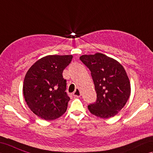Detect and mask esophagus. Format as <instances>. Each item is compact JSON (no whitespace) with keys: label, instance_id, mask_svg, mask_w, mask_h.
<instances>
[{"label":"esophagus","instance_id":"obj_1","mask_svg":"<svg viewBox=\"0 0 153 153\" xmlns=\"http://www.w3.org/2000/svg\"><path fill=\"white\" fill-rule=\"evenodd\" d=\"M73 96L74 97H79L81 96L80 91L79 88H76V89L75 90V91H74V92H73Z\"/></svg>","mask_w":153,"mask_h":153}]
</instances>
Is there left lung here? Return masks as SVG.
Here are the masks:
<instances>
[{
  "label": "left lung",
  "instance_id": "8db88e82",
  "mask_svg": "<svg viewBox=\"0 0 153 153\" xmlns=\"http://www.w3.org/2000/svg\"><path fill=\"white\" fill-rule=\"evenodd\" d=\"M80 59L91 71L97 94L96 101L88 105V109L97 117H113L130 96V82L124 68L117 60L101 53L82 55Z\"/></svg>",
  "mask_w": 153,
  "mask_h": 153
}]
</instances>
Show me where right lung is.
I'll use <instances>...</instances> for the list:
<instances>
[{"mask_svg": "<svg viewBox=\"0 0 153 153\" xmlns=\"http://www.w3.org/2000/svg\"><path fill=\"white\" fill-rule=\"evenodd\" d=\"M72 59V55L46 56L27 72L23 96L30 109L42 119L55 120L67 111L70 97L65 92L67 83L62 73Z\"/></svg>", "mask_w": 153, "mask_h": 153, "instance_id": "right-lung-1", "label": "right lung"}]
</instances>
